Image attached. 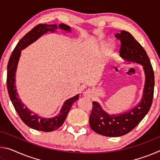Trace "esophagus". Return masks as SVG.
I'll return each instance as SVG.
<instances>
[{"label": "esophagus", "mask_w": 160, "mask_h": 160, "mask_svg": "<svg viewBox=\"0 0 160 160\" xmlns=\"http://www.w3.org/2000/svg\"><path fill=\"white\" fill-rule=\"evenodd\" d=\"M83 94L85 97H88V98H90V97H92V96L93 93H92V92L90 91V90H87V91L85 92H83Z\"/></svg>", "instance_id": "34e87169"}]
</instances>
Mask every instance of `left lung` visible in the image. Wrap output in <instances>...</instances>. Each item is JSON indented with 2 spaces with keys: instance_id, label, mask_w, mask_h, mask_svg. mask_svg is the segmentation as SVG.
<instances>
[{
  "instance_id": "left-lung-1",
  "label": "left lung",
  "mask_w": 160,
  "mask_h": 160,
  "mask_svg": "<svg viewBox=\"0 0 160 160\" xmlns=\"http://www.w3.org/2000/svg\"><path fill=\"white\" fill-rule=\"evenodd\" d=\"M121 40L120 56L128 63L141 65L145 81L142 98L132 109L127 112L109 114L102 109L98 102H93L90 116V126L97 133L107 137H119L131 132L138 125L150 110L152 103L155 75L150 59L144 48L133 36L126 31L116 34Z\"/></svg>"
}]
</instances>
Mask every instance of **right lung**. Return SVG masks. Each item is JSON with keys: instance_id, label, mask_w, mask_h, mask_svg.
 I'll use <instances>...</instances> for the list:
<instances>
[{"instance_id": "obj_1", "label": "right lung", "mask_w": 160, "mask_h": 160, "mask_svg": "<svg viewBox=\"0 0 160 160\" xmlns=\"http://www.w3.org/2000/svg\"><path fill=\"white\" fill-rule=\"evenodd\" d=\"M58 29L68 32H71L70 27L63 23L59 24L58 25L39 24L35 27L28 34H26L18 43L17 46L10 56L8 64V91L10 99L15 107V111L20 116L22 121L27 126L30 127L31 128L37 130V131L44 132L53 131L63 125L72 105L79 98V94L65 101L58 115L53 118H44L39 116L36 113L32 112L22 102L18 95V93L17 92V89H16L15 72L20 58L21 51L25 49L29 45L37 41L43 34L47 33L48 32L53 33V32H56Z\"/></svg>"}]
</instances>
